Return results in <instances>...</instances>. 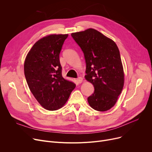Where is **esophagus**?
<instances>
[{"instance_id": "esophagus-1", "label": "esophagus", "mask_w": 152, "mask_h": 152, "mask_svg": "<svg viewBox=\"0 0 152 152\" xmlns=\"http://www.w3.org/2000/svg\"><path fill=\"white\" fill-rule=\"evenodd\" d=\"M83 79L81 77H79L76 79V81L77 84H80L83 82Z\"/></svg>"}]
</instances>
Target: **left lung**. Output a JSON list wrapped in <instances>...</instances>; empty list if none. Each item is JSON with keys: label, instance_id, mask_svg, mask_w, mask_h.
Returning a JSON list of instances; mask_svg holds the SVG:
<instances>
[{"label": "left lung", "instance_id": "8db88e82", "mask_svg": "<svg viewBox=\"0 0 152 152\" xmlns=\"http://www.w3.org/2000/svg\"><path fill=\"white\" fill-rule=\"evenodd\" d=\"M71 35L84 53L85 78L95 88L87 98L88 104L96 110L106 111L115 105L124 84L118 48L113 40L94 28Z\"/></svg>", "mask_w": 152, "mask_h": 152}]
</instances>
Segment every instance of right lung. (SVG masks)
<instances>
[{"label": "right lung", "instance_id": "1", "mask_svg": "<svg viewBox=\"0 0 152 152\" xmlns=\"http://www.w3.org/2000/svg\"><path fill=\"white\" fill-rule=\"evenodd\" d=\"M68 34L50 35L39 39L27 54L24 75L31 92L45 109L61 108L76 85L62 75L59 55Z\"/></svg>", "mask_w": 152, "mask_h": 152}]
</instances>
